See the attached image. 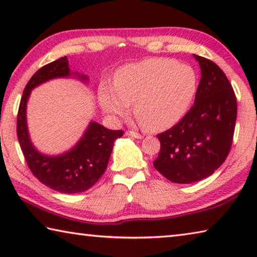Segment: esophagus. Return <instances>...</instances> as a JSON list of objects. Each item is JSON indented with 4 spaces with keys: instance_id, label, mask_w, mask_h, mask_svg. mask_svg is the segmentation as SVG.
<instances>
[{
    "instance_id": "34e87169",
    "label": "esophagus",
    "mask_w": 257,
    "mask_h": 257,
    "mask_svg": "<svg viewBox=\"0 0 257 257\" xmlns=\"http://www.w3.org/2000/svg\"><path fill=\"white\" fill-rule=\"evenodd\" d=\"M125 136H129V137H134V138H137V139H142L143 138V135H141L137 132H134V130H128V132H125Z\"/></svg>"
}]
</instances>
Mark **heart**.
<instances>
[{
	"mask_svg": "<svg viewBox=\"0 0 257 257\" xmlns=\"http://www.w3.org/2000/svg\"><path fill=\"white\" fill-rule=\"evenodd\" d=\"M198 78L188 64L151 58L120 68L114 86L98 88V103L113 119L125 118L135 102V114L150 130L172 127L188 111L197 92Z\"/></svg>",
	"mask_w": 257,
	"mask_h": 257,
	"instance_id": "heart-1",
	"label": "heart"
}]
</instances>
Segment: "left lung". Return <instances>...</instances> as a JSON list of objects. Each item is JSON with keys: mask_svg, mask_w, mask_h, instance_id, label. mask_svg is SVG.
<instances>
[{"mask_svg": "<svg viewBox=\"0 0 257 257\" xmlns=\"http://www.w3.org/2000/svg\"><path fill=\"white\" fill-rule=\"evenodd\" d=\"M201 80L194 105L171 129L158 135L161 143L154 168L176 184L210 177L231 149L237 119L236 95L224 72L213 61L194 54Z\"/></svg>", "mask_w": 257, "mask_h": 257, "instance_id": "left-lung-1", "label": "left lung"}]
</instances>
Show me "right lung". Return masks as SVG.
<instances>
[{
    "mask_svg": "<svg viewBox=\"0 0 257 257\" xmlns=\"http://www.w3.org/2000/svg\"><path fill=\"white\" fill-rule=\"evenodd\" d=\"M73 75L81 81H88L87 76L71 72L67 56L42 67L25 87L17 118L18 141L30 171L42 184L63 194L82 193L96 184L107 167L115 139L123 135L122 130H111L90 121L79 142L63 154L46 155L36 150L30 141L26 116L30 93L54 78Z\"/></svg>",
    "mask_w": 257,
    "mask_h": 257,
    "instance_id": "right-lung-1",
    "label": "right lung"
}]
</instances>
